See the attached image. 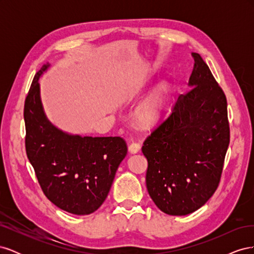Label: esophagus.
<instances>
[{
	"instance_id": "34e87169",
	"label": "esophagus",
	"mask_w": 254,
	"mask_h": 254,
	"mask_svg": "<svg viewBox=\"0 0 254 254\" xmlns=\"http://www.w3.org/2000/svg\"><path fill=\"white\" fill-rule=\"evenodd\" d=\"M128 149H129V151L131 152V153H136V152H139V151H140V149H141V145H140V143L132 142L131 144L129 145Z\"/></svg>"
}]
</instances>
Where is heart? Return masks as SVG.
Instances as JSON below:
<instances>
[{
  "label": "heart",
  "instance_id": "heart-1",
  "mask_svg": "<svg viewBox=\"0 0 254 254\" xmlns=\"http://www.w3.org/2000/svg\"><path fill=\"white\" fill-rule=\"evenodd\" d=\"M167 93L166 84L161 86L145 99L136 111V117L142 125L155 124L163 112Z\"/></svg>",
  "mask_w": 254,
  "mask_h": 254
}]
</instances>
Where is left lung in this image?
<instances>
[{
	"label": "left lung",
	"mask_w": 254,
	"mask_h": 254,
	"mask_svg": "<svg viewBox=\"0 0 254 254\" xmlns=\"http://www.w3.org/2000/svg\"><path fill=\"white\" fill-rule=\"evenodd\" d=\"M191 56L190 89L142 146L148 194L161 211L176 216L195 212L213 196L230 143L226 95L201 56Z\"/></svg>",
	"instance_id": "8db88e82"
}]
</instances>
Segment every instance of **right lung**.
<instances>
[{"label":"right lung","mask_w":254,"mask_h":254,"mask_svg":"<svg viewBox=\"0 0 254 254\" xmlns=\"http://www.w3.org/2000/svg\"><path fill=\"white\" fill-rule=\"evenodd\" d=\"M37 72L25 98V149L43 190L59 209L75 215L96 211L108 196L115 173L127 155L121 136H80L51 124L42 108Z\"/></svg>","instance_id":"add662e5"}]
</instances>
